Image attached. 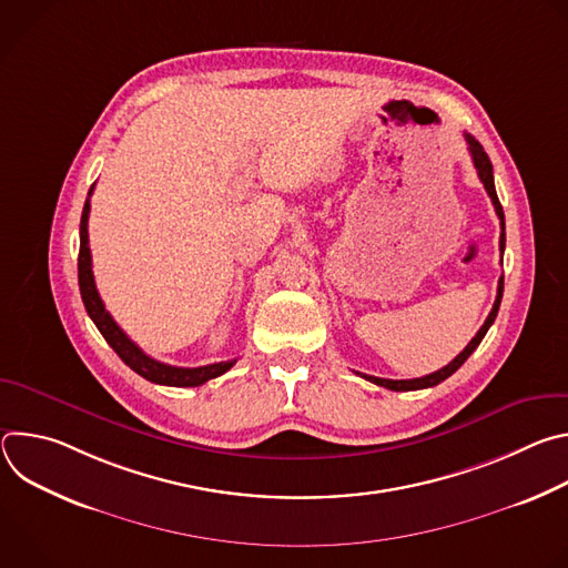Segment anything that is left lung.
<instances>
[{
    "label": "left lung",
    "instance_id": "1",
    "mask_svg": "<svg viewBox=\"0 0 568 568\" xmlns=\"http://www.w3.org/2000/svg\"><path fill=\"white\" fill-rule=\"evenodd\" d=\"M465 141H467V145H469V154H471V161H474V169H476V173H478V180L483 182L485 191H488V195H490V200H493V204H495V211H497V215H499V220H501V240H499V247H501V254H504V250H506V220H504V209H501V202H499L497 189H495L493 161H490L488 152L483 150V145H480L471 134H465ZM501 296H504V276L499 278V287H497V298H495L493 312L488 314V318H485V323L480 326V331L476 333V337L463 348L460 355H456V357H454L447 366H443L440 371L429 373V375H425V377H416V379H384V377H373V375H362V373H357V375H362L364 379H368V382H373V384H377V386L390 388V390H418V388H429V386H436V384L445 382L452 373H456V371L465 364V359H467V357L476 351V346L483 342L485 333L490 331V326H493L495 318H497L499 305H501Z\"/></svg>",
    "mask_w": 568,
    "mask_h": 568
}]
</instances>
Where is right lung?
<instances>
[{"label": "right lung", "instance_id": "obj_1", "mask_svg": "<svg viewBox=\"0 0 568 568\" xmlns=\"http://www.w3.org/2000/svg\"><path fill=\"white\" fill-rule=\"evenodd\" d=\"M94 186L90 189L92 195ZM88 220H90V197L85 200L83 206V217H80V252H78V285H80V296H83L85 310L90 318L97 323L99 333L105 337V342L114 348V353L141 377L154 384H164V386H200L213 377H220L226 373L235 359L229 362H217L209 366H197V368H182V366H171V364H161L152 357H148L112 318V314L105 310L97 283H94V272H92V252H90V237H88Z\"/></svg>", "mask_w": 568, "mask_h": 568}]
</instances>
